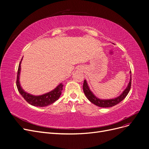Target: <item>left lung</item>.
<instances>
[{
  "label": "left lung",
  "mask_w": 149,
  "mask_h": 149,
  "mask_svg": "<svg viewBox=\"0 0 149 149\" xmlns=\"http://www.w3.org/2000/svg\"><path fill=\"white\" fill-rule=\"evenodd\" d=\"M131 73L132 72L130 71V73ZM130 76H132V74H131ZM131 85H132V77H130V80L127 87L125 89V91L122 92L120 96H118L116 98L110 100H101L98 98L97 97H95L90 90V88H89L87 81L86 80H84V84H83V91H84V94L86 95L87 99L94 104L99 107H102V108H109V107L114 106L118 103H119L127 97V95L130 91Z\"/></svg>",
  "instance_id": "8db88e82"
}]
</instances>
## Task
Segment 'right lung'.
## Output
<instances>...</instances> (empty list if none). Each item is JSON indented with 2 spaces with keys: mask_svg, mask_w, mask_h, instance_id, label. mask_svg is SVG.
Here are the masks:
<instances>
[{
  "mask_svg": "<svg viewBox=\"0 0 149 149\" xmlns=\"http://www.w3.org/2000/svg\"><path fill=\"white\" fill-rule=\"evenodd\" d=\"M19 64L18 70H17V79H16V86L20 94L22 97L26 100V102L34 106H39V107H44L48 106L51 104H52L55 102L56 100L60 97L62 93V91L63 88L62 84H59L54 90L43 94L42 95H39V96H34V95L29 94L23 90L20 86L19 83V74L21 71V62Z\"/></svg>",
  "mask_w": 149,
  "mask_h": 149,
  "instance_id": "right-lung-1",
  "label": "right lung"
}]
</instances>
